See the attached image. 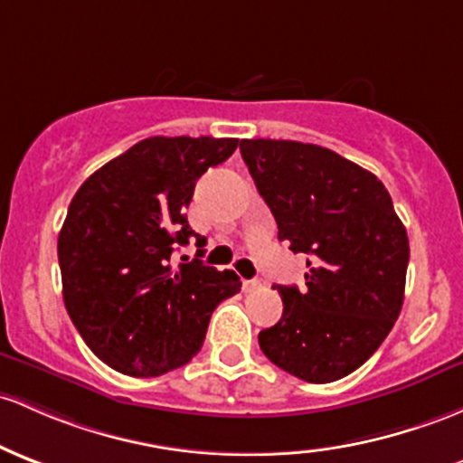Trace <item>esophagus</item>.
I'll list each match as a JSON object with an SVG mask.
<instances>
[{"label":"esophagus","mask_w":463,"mask_h":463,"mask_svg":"<svg viewBox=\"0 0 463 463\" xmlns=\"http://www.w3.org/2000/svg\"><path fill=\"white\" fill-rule=\"evenodd\" d=\"M241 288L243 292H257V289L261 288V281H257V279H243Z\"/></svg>","instance_id":"34e87169"}]
</instances>
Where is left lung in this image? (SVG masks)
I'll return each instance as SVG.
<instances>
[{
	"mask_svg": "<svg viewBox=\"0 0 463 463\" xmlns=\"http://www.w3.org/2000/svg\"><path fill=\"white\" fill-rule=\"evenodd\" d=\"M279 241L307 255L306 288L274 286L283 317L259 332L261 352L306 383L345 378L398 321L409 237L383 182L347 157L297 140H241Z\"/></svg>",
	"mask_w": 463,
	"mask_h": 463,
	"instance_id": "left-lung-1",
	"label": "left lung"
}]
</instances>
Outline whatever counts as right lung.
<instances>
[{
  "mask_svg": "<svg viewBox=\"0 0 463 463\" xmlns=\"http://www.w3.org/2000/svg\"><path fill=\"white\" fill-rule=\"evenodd\" d=\"M237 138L154 136L100 166L76 191L59 232L63 301L85 345L116 372L154 378L202 349L211 314L241 289L232 270L200 259L174 270L195 237L184 208L208 166Z\"/></svg>",
  "mask_w": 463,
  "mask_h": 463,
  "instance_id": "right-lung-1",
  "label": "right lung"
}]
</instances>
